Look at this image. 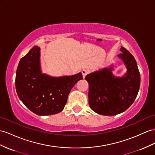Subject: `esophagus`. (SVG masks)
I'll return each mask as SVG.
<instances>
[{
    "mask_svg": "<svg viewBox=\"0 0 155 155\" xmlns=\"http://www.w3.org/2000/svg\"><path fill=\"white\" fill-rule=\"evenodd\" d=\"M89 72H90V71L88 69H83L82 71V74L83 77L85 78L86 75L89 73Z\"/></svg>",
    "mask_w": 155,
    "mask_h": 155,
    "instance_id": "34e87169",
    "label": "esophagus"
}]
</instances>
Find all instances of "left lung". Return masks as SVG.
<instances>
[{
    "label": "left lung",
    "instance_id": "obj_1",
    "mask_svg": "<svg viewBox=\"0 0 155 155\" xmlns=\"http://www.w3.org/2000/svg\"><path fill=\"white\" fill-rule=\"evenodd\" d=\"M118 55L127 68L122 78L112 74L113 67L104 68L86 75L89 84L90 108L102 115L113 116L125 111L132 105L140 86V73L136 59L128 50L121 47Z\"/></svg>",
    "mask_w": 155,
    "mask_h": 155
}]
</instances>
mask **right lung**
I'll return each instance as SVG.
<instances>
[{"instance_id": "right-lung-1", "label": "right lung", "mask_w": 155, "mask_h": 155, "mask_svg": "<svg viewBox=\"0 0 155 155\" xmlns=\"http://www.w3.org/2000/svg\"><path fill=\"white\" fill-rule=\"evenodd\" d=\"M82 78L81 73L58 78L42 74L40 48L36 46L19 61L15 89L23 104L33 113L41 116L50 115L61 111L71 89Z\"/></svg>"}]
</instances>
